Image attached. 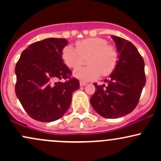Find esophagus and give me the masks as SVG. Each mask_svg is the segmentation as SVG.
Masks as SVG:
<instances>
[{
    "instance_id": "esophagus-1",
    "label": "esophagus",
    "mask_w": 161,
    "mask_h": 161,
    "mask_svg": "<svg viewBox=\"0 0 161 161\" xmlns=\"http://www.w3.org/2000/svg\"><path fill=\"white\" fill-rule=\"evenodd\" d=\"M79 84H80L81 86H86V85H87V83L85 82H82V81H80Z\"/></svg>"
}]
</instances>
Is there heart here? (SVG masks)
Here are the masks:
<instances>
[{"instance_id": "b5f03b06", "label": "heart", "mask_w": 161, "mask_h": 161, "mask_svg": "<svg viewBox=\"0 0 161 161\" xmlns=\"http://www.w3.org/2000/svg\"><path fill=\"white\" fill-rule=\"evenodd\" d=\"M76 49L66 46L63 49L62 57L68 67L76 69L87 59L88 66L79 68L73 75L83 81H91L100 75L107 76L115 69L119 60V53L114 45L102 38H88L75 43Z\"/></svg>"}]
</instances>
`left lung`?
I'll return each instance as SVG.
<instances>
[{"label":"left lung","mask_w":161,"mask_h":161,"mask_svg":"<svg viewBox=\"0 0 161 161\" xmlns=\"http://www.w3.org/2000/svg\"><path fill=\"white\" fill-rule=\"evenodd\" d=\"M119 53L117 65L107 85L94 83L95 92L90 102L101 116L116 119L130 114L137 106L145 85V62L137 48L129 41L112 36Z\"/></svg>","instance_id":"left-lung-1"}]
</instances>
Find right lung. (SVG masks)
Segmentation results:
<instances>
[{
    "instance_id": "right-lung-1",
    "label": "right lung",
    "mask_w": 161,
    "mask_h": 161,
    "mask_svg": "<svg viewBox=\"0 0 161 161\" xmlns=\"http://www.w3.org/2000/svg\"><path fill=\"white\" fill-rule=\"evenodd\" d=\"M65 38H49L31 44L16 63V95L32 119L52 122L69 109L73 92L79 88L77 79L64 64ZM65 79L66 82H61Z\"/></svg>"
}]
</instances>
